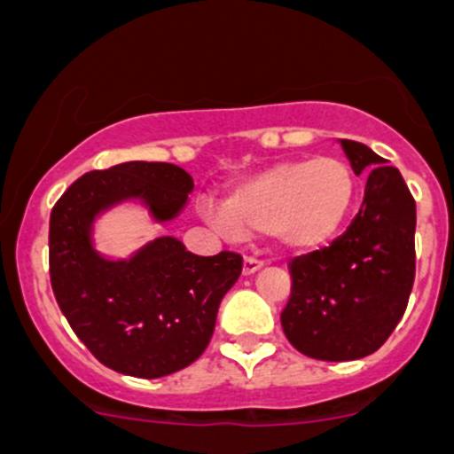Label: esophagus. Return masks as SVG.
I'll use <instances>...</instances> for the list:
<instances>
[{
  "mask_svg": "<svg viewBox=\"0 0 454 454\" xmlns=\"http://www.w3.org/2000/svg\"><path fill=\"white\" fill-rule=\"evenodd\" d=\"M262 266H264V262L255 260V257H244V266H241V273L253 275V273H257Z\"/></svg>",
  "mask_w": 454,
  "mask_h": 454,
  "instance_id": "1",
  "label": "esophagus"
}]
</instances>
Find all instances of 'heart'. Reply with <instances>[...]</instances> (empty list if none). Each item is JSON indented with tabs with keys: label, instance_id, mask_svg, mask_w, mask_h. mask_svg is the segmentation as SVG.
I'll list each match as a JSON object with an SVG mask.
<instances>
[{
	"label": "heart",
	"instance_id": "1",
	"mask_svg": "<svg viewBox=\"0 0 454 454\" xmlns=\"http://www.w3.org/2000/svg\"><path fill=\"white\" fill-rule=\"evenodd\" d=\"M358 176L333 154L266 165L232 185L223 203L207 201L206 219L226 235H269L279 251L323 248L354 210Z\"/></svg>",
	"mask_w": 454,
	"mask_h": 454
}]
</instances>
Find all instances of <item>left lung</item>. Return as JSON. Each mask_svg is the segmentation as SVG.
<instances>
[{
  "label": "left lung",
  "mask_w": 454,
  "mask_h": 454,
  "mask_svg": "<svg viewBox=\"0 0 454 454\" xmlns=\"http://www.w3.org/2000/svg\"><path fill=\"white\" fill-rule=\"evenodd\" d=\"M356 175H367L361 210L323 251L291 262L282 329L317 361L374 354L403 317L414 285L417 203L403 176L363 143L338 138Z\"/></svg>",
  "instance_id": "1"
}]
</instances>
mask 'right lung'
Returning a JSON list of instances; mask_svg holds the SVG:
<instances>
[{"label":"right lung","instance_id":"obj_1","mask_svg":"<svg viewBox=\"0 0 454 454\" xmlns=\"http://www.w3.org/2000/svg\"><path fill=\"white\" fill-rule=\"evenodd\" d=\"M194 190L175 163L127 160L69 185L51 213V285L75 336L103 365L160 379L194 363L213 338L223 295L241 257L194 255L172 235L127 257L98 251L96 223L122 206H141L152 223L175 222Z\"/></svg>","mask_w":454,"mask_h":454}]
</instances>
